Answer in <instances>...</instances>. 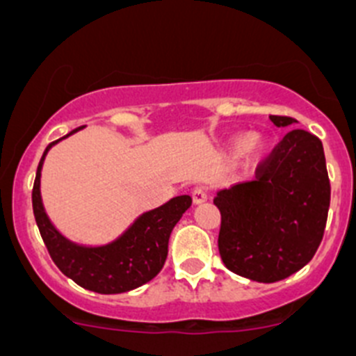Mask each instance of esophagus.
<instances>
[{
    "label": "esophagus",
    "instance_id": "34e87169",
    "mask_svg": "<svg viewBox=\"0 0 356 356\" xmlns=\"http://www.w3.org/2000/svg\"><path fill=\"white\" fill-rule=\"evenodd\" d=\"M191 200H193V204H202V202L207 200V189L202 188V186L195 188L191 191Z\"/></svg>",
    "mask_w": 356,
    "mask_h": 356
}]
</instances>
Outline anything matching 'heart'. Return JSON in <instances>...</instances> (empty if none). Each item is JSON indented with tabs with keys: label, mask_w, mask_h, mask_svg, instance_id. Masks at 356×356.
Returning a JSON list of instances; mask_svg holds the SVG:
<instances>
[{
	"label": "heart",
	"mask_w": 356,
	"mask_h": 356,
	"mask_svg": "<svg viewBox=\"0 0 356 356\" xmlns=\"http://www.w3.org/2000/svg\"><path fill=\"white\" fill-rule=\"evenodd\" d=\"M235 145H237V149H241L244 154L257 156L267 147V140L261 137L260 133H249L245 137H238L237 140H235Z\"/></svg>",
	"instance_id": "b5f03b06"
}]
</instances>
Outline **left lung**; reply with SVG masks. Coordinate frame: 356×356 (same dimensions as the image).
<instances>
[{
  "mask_svg": "<svg viewBox=\"0 0 356 356\" xmlns=\"http://www.w3.org/2000/svg\"><path fill=\"white\" fill-rule=\"evenodd\" d=\"M275 126L293 118L270 115ZM218 248L225 267L258 283L290 277L313 260L330 207V181L321 140L291 129L258 163L253 181L219 191Z\"/></svg>",
  "mask_w": 356,
  "mask_h": 356,
  "instance_id": "left-lung-1",
  "label": "left lung"
}]
</instances>
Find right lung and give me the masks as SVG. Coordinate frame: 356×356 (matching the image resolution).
Masks as SVG:
<instances>
[{
	"label": "right lung",
	"mask_w": 356,
	"mask_h": 356,
	"mask_svg": "<svg viewBox=\"0 0 356 356\" xmlns=\"http://www.w3.org/2000/svg\"><path fill=\"white\" fill-rule=\"evenodd\" d=\"M81 128L73 129L68 135ZM59 140L49 144L43 152L31 193L35 221L56 267L79 286L103 295L124 293L149 283L165 265L168 238L181 216L191 205V198L188 195L175 197L161 207L145 212L112 244L102 248L73 244L52 227L40 198V172L43 159L49 149Z\"/></svg>",
	"instance_id": "obj_1"
}]
</instances>
